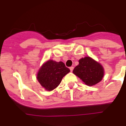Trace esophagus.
<instances>
[{
  "mask_svg": "<svg viewBox=\"0 0 126 126\" xmlns=\"http://www.w3.org/2000/svg\"><path fill=\"white\" fill-rule=\"evenodd\" d=\"M69 69H70L71 71H73V69H74V67H73V66H71L70 68H69Z\"/></svg>",
  "mask_w": 126,
  "mask_h": 126,
  "instance_id": "1",
  "label": "esophagus"
}]
</instances>
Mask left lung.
I'll list each match as a JSON object with an SVG mask.
<instances>
[{
    "instance_id": "obj_1",
    "label": "left lung",
    "mask_w": 126,
    "mask_h": 126,
    "mask_svg": "<svg viewBox=\"0 0 126 126\" xmlns=\"http://www.w3.org/2000/svg\"><path fill=\"white\" fill-rule=\"evenodd\" d=\"M79 63L73 69V73L86 85L92 86L102 80L104 69L99 63L89 57L81 58Z\"/></svg>"
}]
</instances>
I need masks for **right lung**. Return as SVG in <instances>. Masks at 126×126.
Instances as JSON below:
<instances>
[{
  "label": "right lung",
  "instance_id": "obj_1",
  "mask_svg": "<svg viewBox=\"0 0 126 126\" xmlns=\"http://www.w3.org/2000/svg\"><path fill=\"white\" fill-rule=\"evenodd\" d=\"M70 70L62 62L48 60L44 63L37 75L41 85L48 91H51L59 85L62 79Z\"/></svg>",
  "mask_w": 126,
  "mask_h": 126
}]
</instances>
